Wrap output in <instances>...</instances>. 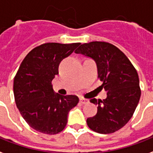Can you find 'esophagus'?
Masks as SVG:
<instances>
[{
    "label": "esophagus",
    "mask_w": 153,
    "mask_h": 153,
    "mask_svg": "<svg viewBox=\"0 0 153 153\" xmlns=\"http://www.w3.org/2000/svg\"><path fill=\"white\" fill-rule=\"evenodd\" d=\"M79 102L81 103V104H86L88 102V100H86V99H83V98H80L79 99Z\"/></svg>",
    "instance_id": "obj_1"
}]
</instances>
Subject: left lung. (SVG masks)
Masks as SVG:
<instances>
[{"label": "left lung", "mask_w": 153, "mask_h": 153, "mask_svg": "<svg viewBox=\"0 0 153 153\" xmlns=\"http://www.w3.org/2000/svg\"><path fill=\"white\" fill-rule=\"evenodd\" d=\"M74 52L95 60L98 78L102 82L100 87L104 88L108 95L103 100H90L97 105L98 111L95 116L87 119V125L98 133L118 131L133 115L141 95L136 68L128 57L111 43H84Z\"/></svg>", "instance_id": "left-lung-1"}]
</instances>
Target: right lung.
<instances>
[{
	"instance_id": "add662e5",
	"label": "right lung",
	"mask_w": 153,
	"mask_h": 153,
	"mask_svg": "<svg viewBox=\"0 0 153 153\" xmlns=\"http://www.w3.org/2000/svg\"><path fill=\"white\" fill-rule=\"evenodd\" d=\"M80 43L47 42L29 52L13 80L15 102L25 122L36 131L48 135L61 132L67 115L79 100L76 95L54 94L52 80L58 66Z\"/></svg>"
}]
</instances>
